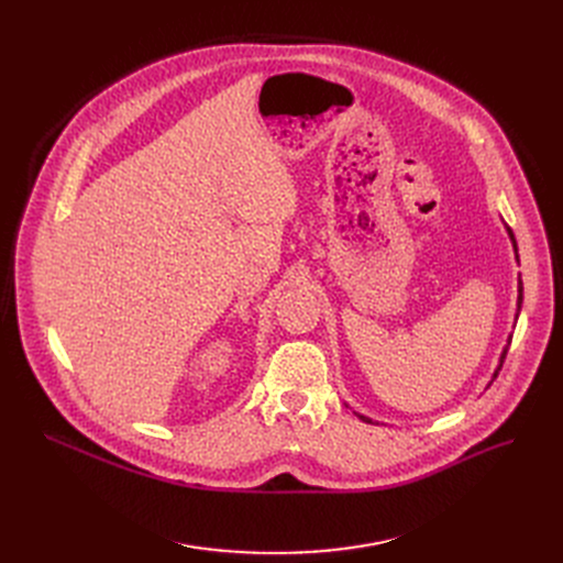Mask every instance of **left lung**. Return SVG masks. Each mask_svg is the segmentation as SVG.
Returning a JSON list of instances; mask_svg holds the SVG:
<instances>
[{
  "label": "left lung",
  "mask_w": 563,
  "mask_h": 563,
  "mask_svg": "<svg viewBox=\"0 0 563 563\" xmlns=\"http://www.w3.org/2000/svg\"><path fill=\"white\" fill-rule=\"evenodd\" d=\"M509 234H511V242H514V249H516V240H514V232H511V230H509ZM516 253H518V249H516ZM516 257H518V255H516ZM520 303H522V283H520V280H518V310H520ZM509 344H511V338H509ZM507 351H509V349H507V346H505V351H501V356H499V367H501V363H505V358H507ZM499 367H497V369H495V374H493V378H495V376H497V372H499ZM356 416H358V418H361V420H363V422H372V420H369V418H365V416H361V412H356Z\"/></svg>",
  "instance_id": "left-lung-1"
}]
</instances>
